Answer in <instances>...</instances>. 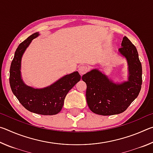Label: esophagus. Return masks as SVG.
I'll use <instances>...</instances> for the list:
<instances>
[{
    "label": "esophagus",
    "mask_w": 153,
    "mask_h": 153,
    "mask_svg": "<svg viewBox=\"0 0 153 153\" xmlns=\"http://www.w3.org/2000/svg\"><path fill=\"white\" fill-rule=\"evenodd\" d=\"M88 70V67L85 65H80L79 67V72L81 75L86 74Z\"/></svg>",
    "instance_id": "1"
}]
</instances>
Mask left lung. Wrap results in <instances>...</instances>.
<instances>
[{
	"mask_svg": "<svg viewBox=\"0 0 153 153\" xmlns=\"http://www.w3.org/2000/svg\"><path fill=\"white\" fill-rule=\"evenodd\" d=\"M119 52L128 62V81L115 84L97 69L82 77L87 85V104L90 109L98 115H113L123 113L140 91L142 69L136 46L125 36Z\"/></svg>",
	"mask_w": 153,
	"mask_h": 153,
	"instance_id": "1",
	"label": "left lung"
}]
</instances>
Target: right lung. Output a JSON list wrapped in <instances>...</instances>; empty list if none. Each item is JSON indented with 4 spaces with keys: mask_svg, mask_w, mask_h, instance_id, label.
Instances as JSON below:
<instances>
[{
    "mask_svg": "<svg viewBox=\"0 0 153 153\" xmlns=\"http://www.w3.org/2000/svg\"><path fill=\"white\" fill-rule=\"evenodd\" d=\"M38 36V32L33 33L16 49L10 67V86L19 102L30 112L44 115H56L62 109L67 94L79 81L81 76L78 72L74 71L40 89L25 84L21 76L22 57L32 40Z\"/></svg>",
    "mask_w": 153,
    "mask_h": 153,
    "instance_id": "add662e5",
    "label": "right lung"
}]
</instances>
